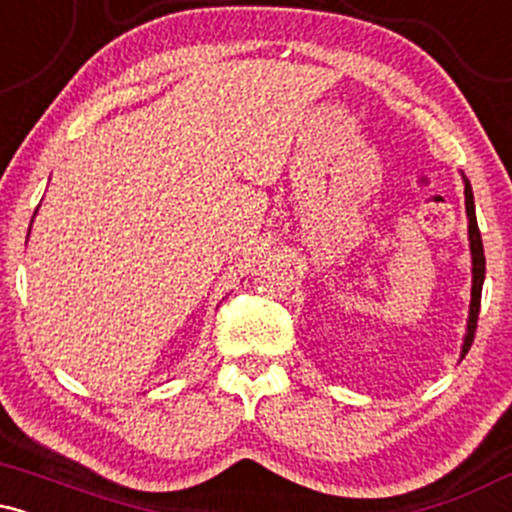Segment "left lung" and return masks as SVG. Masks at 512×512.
<instances>
[{"mask_svg": "<svg viewBox=\"0 0 512 512\" xmlns=\"http://www.w3.org/2000/svg\"><path fill=\"white\" fill-rule=\"evenodd\" d=\"M464 207H467L469 250H472V303H469V320H467V334H464V344H462V358L467 356L469 346H472V342H474V332H477V317H479V305H481V286H484V274H486L484 245H481L477 214H474L472 185H469L467 178H464Z\"/></svg>", "mask_w": 512, "mask_h": 512, "instance_id": "8db88e82", "label": "left lung"}]
</instances>
